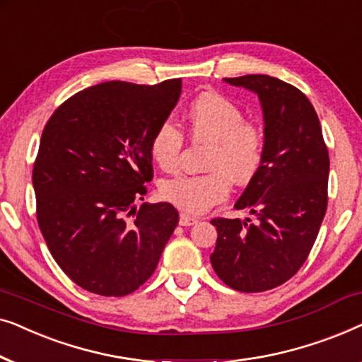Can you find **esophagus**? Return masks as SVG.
Returning a JSON list of instances; mask_svg holds the SVG:
<instances>
[{
	"mask_svg": "<svg viewBox=\"0 0 362 362\" xmlns=\"http://www.w3.org/2000/svg\"><path fill=\"white\" fill-rule=\"evenodd\" d=\"M197 217H192V216H189V214H185V212H182V214L180 216V226H182V227H189V226H194V224H197Z\"/></svg>",
	"mask_w": 362,
	"mask_h": 362,
	"instance_id": "obj_1",
	"label": "esophagus"
}]
</instances>
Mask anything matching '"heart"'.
Returning <instances> with one entry per match:
<instances>
[{
	"label": "heart",
	"instance_id": "1",
	"mask_svg": "<svg viewBox=\"0 0 362 362\" xmlns=\"http://www.w3.org/2000/svg\"><path fill=\"white\" fill-rule=\"evenodd\" d=\"M191 140L209 143L206 170L201 176H176L163 181V199L187 214H202L230 192L235 185H249L259 175L265 158V133L244 120V113L226 97L204 92L191 102L185 115ZM182 133L171 122L153 132L150 155L165 171L176 170L182 150Z\"/></svg>",
	"mask_w": 362,
	"mask_h": 362
}]
</instances>
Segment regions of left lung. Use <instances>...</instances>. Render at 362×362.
<instances>
[{
	"label": "left lung",
	"instance_id": "left-lung-1",
	"mask_svg": "<svg viewBox=\"0 0 362 362\" xmlns=\"http://www.w3.org/2000/svg\"><path fill=\"white\" fill-rule=\"evenodd\" d=\"M259 95L265 158L235 209L250 219H212L217 229L212 269L244 293L272 290L305 264L328 206L329 156L313 105L303 92L270 76L224 78Z\"/></svg>",
	"mask_w": 362,
	"mask_h": 362
}]
</instances>
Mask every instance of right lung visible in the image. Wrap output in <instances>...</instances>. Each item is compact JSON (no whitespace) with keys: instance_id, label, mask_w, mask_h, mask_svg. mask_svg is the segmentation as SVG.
I'll use <instances>...</instances> for the list:
<instances>
[{"instance_id":"add662e5","label":"right lung","mask_w":362,"mask_h":362,"mask_svg":"<svg viewBox=\"0 0 362 362\" xmlns=\"http://www.w3.org/2000/svg\"><path fill=\"white\" fill-rule=\"evenodd\" d=\"M180 95L181 78L103 82L67 98L44 127L33 170L37 224L54 260L83 290L133 293L176 229L170 202H135L153 177V132Z\"/></svg>"}]
</instances>
